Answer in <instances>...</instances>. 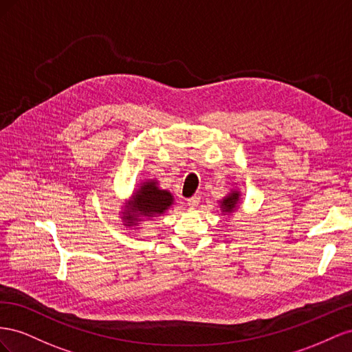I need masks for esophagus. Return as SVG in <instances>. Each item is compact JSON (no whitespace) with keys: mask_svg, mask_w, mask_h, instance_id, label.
I'll return each instance as SVG.
<instances>
[{"mask_svg":"<svg viewBox=\"0 0 352 352\" xmlns=\"http://www.w3.org/2000/svg\"><path fill=\"white\" fill-rule=\"evenodd\" d=\"M187 204H188V206L192 208V209H196V208L199 206V204H200V196H193V197H190V199L187 200Z\"/></svg>","mask_w":352,"mask_h":352,"instance_id":"1","label":"esophagus"}]
</instances>
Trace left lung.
Wrapping results in <instances>:
<instances>
[{
    "label": "left lung",
    "mask_w": 352,
    "mask_h": 352,
    "mask_svg": "<svg viewBox=\"0 0 352 352\" xmlns=\"http://www.w3.org/2000/svg\"><path fill=\"white\" fill-rule=\"evenodd\" d=\"M240 197H242V193H240L237 188H232V190H230L228 195H226L223 199L218 200L221 214H224V215L233 214L234 210L239 208L240 200H242Z\"/></svg>",
    "instance_id": "left-lung-1"
}]
</instances>
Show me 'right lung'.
<instances>
[{
	"instance_id": "add662e5",
	"label": "right lung",
	"mask_w": 352,
	"mask_h": 352,
	"mask_svg": "<svg viewBox=\"0 0 352 352\" xmlns=\"http://www.w3.org/2000/svg\"><path fill=\"white\" fill-rule=\"evenodd\" d=\"M174 205V196L169 190L159 187L156 178L144 179L138 184L134 192L120 210V219L126 228H140L144 221H152L164 215Z\"/></svg>"
}]
</instances>
